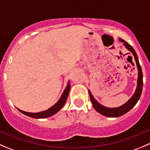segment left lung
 Instances as JSON below:
<instances>
[{"label":"left lung","mask_w":150,"mask_h":150,"mask_svg":"<svg viewBox=\"0 0 150 150\" xmlns=\"http://www.w3.org/2000/svg\"><path fill=\"white\" fill-rule=\"evenodd\" d=\"M119 40L121 41L122 43H123L124 46H125L128 51H130L132 53L133 55H134V59H135L136 61V64H137V69H138V79H137V88H136V91L135 92H134V95L131 96V99H128V102H125V104H122L120 107H114V108H110V107H104V106L102 105L101 104H99V102L94 99L93 95L91 94V91L88 90L91 102L92 104H93V107H94L95 110H96L98 112L100 113L101 115H103L106 116V117H120V116H121L122 115L128 112L129 110H131V109L136 105V104L137 103V102H138L139 99L142 92V88H143V74H142V67H141L139 62L138 57H137V53H136L135 50L134 49V48H133L131 45L128 44L126 41H125V40H122V39L119 38Z\"/></svg>","instance_id":"obj_1"}]
</instances>
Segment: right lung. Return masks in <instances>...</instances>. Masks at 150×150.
I'll return each mask as SVG.
<instances>
[{
    "instance_id": "obj_1",
    "label": "right lung",
    "mask_w": 150,
    "mask_h": 150,
    "mask_svg": "<svg viewBox=\"0 0 150 150\" xmlns=\"http://www.w3.org/2000/svg\"><path fill=\"white\" fill-rule=\"evenodd\" d=\"M69 89H70V84H69V81L67 83L65 89H64V92L62 94L61 97L59 99L58 102H57L54 106H52L51 107H50L49 109H48L47 110L45 111L40 112H37V113H33V112H28L22 111V110L18 109L20 112H22V114L28 116V117H33V118H46V117H51V116L54 115L56 113L58 112L63 107V106L65 104L67 99L68 94H69Z\"/></svg>"
}]
</instances>
